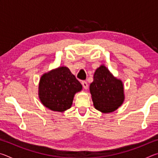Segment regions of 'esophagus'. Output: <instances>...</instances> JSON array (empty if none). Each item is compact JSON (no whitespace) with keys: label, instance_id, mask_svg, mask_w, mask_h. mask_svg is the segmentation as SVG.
I'll list each match as a JSON object with an SVG mask.
<instances>
[{"label":"esophagus","instance_id":"obj_1","mask_svg":"<svg viewBox=\"0 0 158 158\" xmlns=\"http://www.w3.org/2000/svg\"><path fill=\"white\" fill-rule=\"evenodd\" d=\"M81 84H82V85H83V87H84V89H88L89 85H88V83L86 81H82Z\"/></svg>","mask_w":158,"mask_h":158}]
</instances>
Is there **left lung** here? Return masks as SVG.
<instances>
[{
    "instance_id": "left-lung-1",
    "label": "left lung",
    "mask_w": 158,
    "mask_h": 158,
    "mask_svg": "<svg viewBox=\"0 0 158 158\" xmlns=\"http://www.w3.org/2000/svg\"><path fill=\"white\" fill-rule=\"evenodd\" d=\"M90 92L95 108L102 113L116 110L125 99L122 81L114 77L104 65L95 70Z\"/></svg>"
}]
</instances>
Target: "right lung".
<instances>
[{
    "label": "right lung",
    "mask_w": 158,
    "mask_h": 158,
    "mask_svg": "<svg viewBox=\"0 0 158 158\" xmlns=\"http://www.w3.org/2000/svg\"><path fill=\"white\" fill-rule=\"evenodd\" d=\"M82 85L67 67H59L41 77L39 83V98L47 108L63 112L71 107L75 93Z\"/></svg>",
    "instance_id": "obj_1"
}]
</instances>
